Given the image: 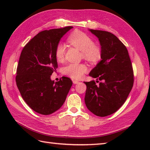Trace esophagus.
Returning <instances> with one entry per match:
<instances>
[{
  "label": "esophagus",
  "mask_w": 150,
  "mask_h": 150,
  "mask_svg": "<svg viewBox=\"0 0 150 150\" xmlns=\"http://www.w3.org/2000/svg\"><path fill=\"white\" fill-rule=\"evenodd\" d=\"M79 81H77V80H73V84H76L79 83Z\"/></svg>",
  "instance_id": "34e87169"
}]
</instances>
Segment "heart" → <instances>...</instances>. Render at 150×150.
Masks as SVG:
<instances>
[{
	"label": "heart",
	"mask_w": 150,
	"mask_h": 150,
	"mask_svg": "<svg viewBox=\"0 0 150 150\" xmlns=\"http://www.w3.org/2000/svg\"><path fill=\"white\" fill-rule=\"evenodd\" d=\"M68 42L82 51V57L90 62H97L101 59L102 50L100 46L94 44L93 40L88 35L81 31H75L68 37ZM66 52V46L59 43L55 47V55L57 60L62 61ZM87 66L84 64L70 63L63 68L65 75L72 79L81 78L87 71Z\"/></svg>",
	"instance_id": "b5f03b06"
}]
</instances>
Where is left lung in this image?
<instances>
[{
	"label": "left lung",
	"mask_w": 150,
	"mask_h": 150,
	"mask_svg": "<svg viewBox=\"0 0 150 150\" xmlns=\"http://www.w3.org/2000/svg\"><path fill=\"white\" fill-rule=\"evenodd\" d=\"M100 41V62L89 75L101 82H84L86 106L98 117L116 112L125 103L131 91L134 75L128 50L118 38L108 31L90 30ZM98 81H97L98 83Z\"/></svg>",
	"instance_id": "left-lung-1"
}]
</instances>
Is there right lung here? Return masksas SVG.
Wrapping results in <instances>:
<instances>
[{
	"mask_svg": "<svg viewBox=\"0 0 150 150\" xmlns=\"http://www.w3.org/2000/svg\"><path fill=\"white\" fill-rule=\"evenodd\" d=\"M72 26L44 30L22 49L15 81L21 96L35 112L48 115L60 108L72 86L71 79L62 77L51 80L58 67L55 55L59 40Z\"/></svg>",
	"mask_w": 150,
	"mask_h": 150,
	"instance_id": "add662e5",
	"label": "right lung"
}]
</instances>
